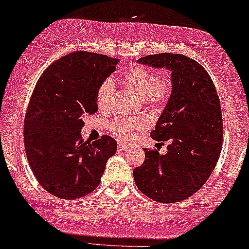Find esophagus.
<instances>
[{
  "label": "esophagus",
  "instance_id": "obj_1",
  "mask_svg": "<svg viewBox=\"0 0 249 249\" xmlns=\"http://www.w3.org/2000/svg\"><path fill=\"white\" fill-rule=\"evenodd\" d=\"M118 149L119 150H127L128 147L126 146V144H124V143H119L118 144Z\"/></svg>",
  "mask_w": 249,
  "mask_h": 249
}]
</instances>
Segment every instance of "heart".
<instances>
[{
  "label": "heart",
  "mask_w": 249,
  "mask_h": 249,
  "mask_svg": "<svg viewBox=\"0 0 249 249\" xmlns=\"http://www.w3.org/2000/svg\"><path fill=\"white\" fill-rule=\"evenodd\" d=\"M123 83L141 97L147 107L152 109H160L168 102L172 93L171 77L168 74L160 75L149 69L137 67L125 72L122 78ZM115 85L107 79L100 85L96 90V105L101 111H108L111 108ZM147 124L143 119H119L109 126V131L116 139L130 141L139 132L146 130Z\"/></svg>",
  "instance_id": "obj_1"
}]
</instances>
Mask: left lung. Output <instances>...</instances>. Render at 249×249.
<instances>
[{
	"instance_id": "1",
	"label": "left lung",
	"mask_w": 249,
	"mask_h": 249,
	"mask_svg": "<svg viewBox=\"0 0 249 249\" xmlns=\"http://www.w3.org/2000/svg\"><path fill=\"white\" fill-rule=\"evenodd\" d=\"M139 63L171 71L168 105L150 137L169 141L168 153L144 150V162L133 170L137 187L157 202L175 203L192 196L215 169L223 144L219 97L208 72L181 54L148 55Z\"/></svg>"
}]
</instances>
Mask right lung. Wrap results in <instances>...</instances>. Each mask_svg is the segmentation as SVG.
I'll return each mask as SVG.
<instances>
[{
  "instance_id": "right-lung-1",
  "label": "right lung",
  "mask_w": 249,
  "mask_h": 249,
  "mask_svg": "<svg viewBox=\"0 0 249 249\" xmlns=\"http://www.w3.org/2000/svg\"><path fill=\"white\" fill-rule=\"evenodd\" d=\"M117 64V58L96 53H71L50 64L34 87L25 115V150L41 186L59 199L95 190L116 154L111 137L88 142L80 131L85 116L97 111V88Z\"/></svg>"
}]
</instances>
